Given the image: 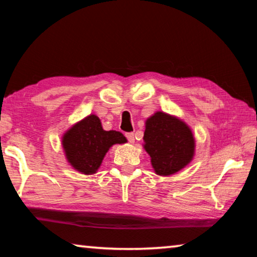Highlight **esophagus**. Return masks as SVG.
I'll return each instance as SVG.
<instances>
[{"label": "esophagus", "mask_w": 257, "mask_h": 257, "mask_svg": "<svg viewBox=\"0 0 257 257\" xmlns=\"http://www.w3.org/2000/svg\"><path fill=\"white\" fill-rule=\"evenodd\" d=\"M125 137H127L128 142L132 143V144L135 142V137H134V134L133 133H127V134H125Z\"/></svg>", "instance_id": "1"}]
</instances>
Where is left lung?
<instances>
[{
    "label": "left lung",
    "instance_id": "1",
    "mask_svg": "<svg viewBox=\"0 0 257 257\" xmlns=\"http://www.w3.org/2000/svg\"><path fill=\"white\" fill-rule=\"evenodd\" d=\"M144 149L160 176H170L185 168L194 156L195 139L184 121L164 112L146 120Z\"/></svg>",
    "mask_w": 257,
    "mask_h": 257
}]
</instances>
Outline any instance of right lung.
<instances>
[{
    "instance_id": "obj_1",
    "label": "right lung",
    "mask_w": 257,
    "mask_h": 257,
    "mask_svg": "<svg viewBox=\"0 0 257 257\" xmlns=\"http://www.w3.org/2000/svg\"><path fill=\"white\" fill-rule=\"evenodd\" d=\"M125 142L127 139L120 132H105L102 128L101 120L94 114L73 124L62 137L68 162L84 175L96 172L108 149Z\"/></svg>"
}]
</instances>
